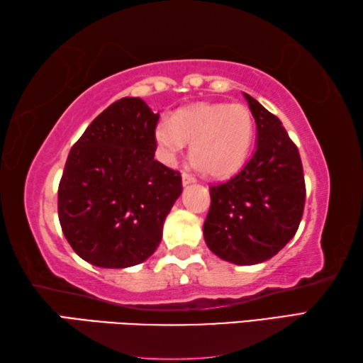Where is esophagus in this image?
Segmentation results:
<instances>
[{
	"label": "esophagus",
	"instance_id": "34e87169",
	"mask_svg": "<svg viewBox=\"0 0 363 363\" xmlns=\"http://www.w3.org/2000/svg\"><path fill=\"white\" fill-rule=\"evenodd\" d=\"M195 182V177L189 173H182V184L184 186H190V184Z\"/></svg>",
	"mask_w": 363,
	"mask_h": 363
}]
</instances>
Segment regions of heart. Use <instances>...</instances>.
Returning a JSON list of instances; mask_svg holds the SVG:
<instances>
[{
	"label": "heart",
	"mask_w": 363,
	"mask_h": 363,
	"mask_svg": "<svg viewBox=\"0 0 363 363\" xmlns=\"http://www.w3.org/2000/svg\"><path fill=\"white\" fill-rule=\"evenodd\" d=\"M253 140L255 118L243 104H196L155 128L163 162L173 163L190 143V158L211 177L230 176L240 169Z\"/></svg>",
	"instance_id": "obj_1"
}]
</instances>
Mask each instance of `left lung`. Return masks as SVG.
<instances>
[{"instance_id":"left-lung-1","label":"left lung","mask_w":363,"mask_h":363,"mask_svg":"<svg viewBox=\"0 0 363 363\" xmlns=\"http://www.w3.org/2000/svg\"><path fill=\"white\" fill-rule=\"evenodd\" d=\"M255 116L257 145L235 176L210 187L205 242L220 259L251 266L270 259L296 233L306 184L298 147L277 116L243 94Z\"/></svg>"}]
</instances>
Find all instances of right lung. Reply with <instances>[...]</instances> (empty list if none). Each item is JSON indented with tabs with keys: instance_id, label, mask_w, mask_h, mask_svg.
I'll list each match as a JSON object with an SVG mask.
<instances>
[{
	"instance_id": "1",
	"label": "right lung",
	"mask_w": 363,
	"mask_h": 363,
	"mask_svg": "<svg viewBox=\"0 0 363 363\" xmlns=\"http://www.w3.org/2000/svg\"><path fill=\"white\" fill-rule=\"evenodd\" d=\"M158 118L140 97H123L96 116L69 153L59 220L73 251L93 266H136L162 242L182 179L153 158Z\"/></svg>"
}]
</instances>
